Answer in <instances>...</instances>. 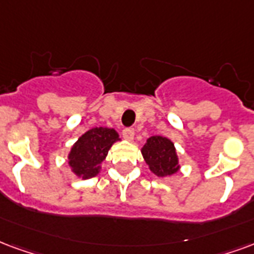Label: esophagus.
I'll return each instance as SVG.
<instances>
[{
	"label": "esophagus",
	"instance_id": "1",
	"mask_svg": "<svg viewBox=\"0 0 254 254\" xmlns=\"http://www.w3.org/2000/svg\"><path fill=\"white\" fill-rule=\"evenodd\" d=\"M122 136L124 138H127V140H133V137H134V129L133 127H125L124 130H122Z\"/></svg>",
	"mask_w": 254,
	"mask_h": 254
}]
</instances>
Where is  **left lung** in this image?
<instances>
[{
  "instance_id": "obj_1",
  "label": "left lung",
  "mask_w": 254,
  "mask_h": 254,
  "mask_svg": "<svg viewBox=\"0 0 254 254\" xmlns=\"http://www.w3.org/2000/svg\"><path fill=\"white\" fill-rule=\"evenodd\" d=\"M141 152L149 170L160 178L170 176L179 170L174 144L165 137H149Z\"/></svg>"
}]
</instances>
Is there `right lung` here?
Masks as SVG:
<instances>
[{
  "label": "right lung",
  "instance_id": "obj_1",
  "mask_svg": "<svg viewBox=\"0 0 254 254\" xmlns=\"http://www.w3.org/2000/svg\"><path fill=\"white\" fill-rule=\"evenodd\" d=\"M118 140V133L108 127H94L75 142L69 152L68 163L78 176L93 178L99 172V164L105 160L113 142Z\"/></svg>",
  "mask_w": 254,
  "mask_h": 254
}]
</instances>
